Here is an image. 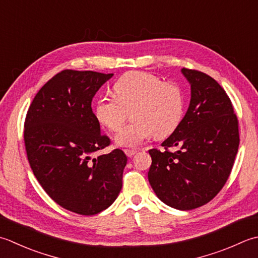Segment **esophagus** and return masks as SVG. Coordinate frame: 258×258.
I'll use <instances>...</instances> for the list:
<instances>
[{"label": "esophagus", "instance_id": "34e87169", "mask_svg": "<svg viewBox=\"0 0 258 258\" xmlns=\"http://www.w3.org/2000/svg\"><path fill=\"white\" fill-rule=\"evenodd\" d=\"M124 152H125L126 155L128 156V158H132V156H133L136 152H138V151H136V150H128V149H126V150L124 151Z\"/></svg>", "mask_w": 258, "mask_h": 258}]
</instances>
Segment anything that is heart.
Returning a JSON list of instances; mask_svg holds the SVG:
<instances>
[{
  "instance_id": "1",
  "label": "heart",
  "mask_w": 258,
  "mask_h": 258,
  "mask_svg": "<svg viewBox=\"0 0 258 258\" xmlns=\"http://www.w3.org/2000/svg\"><path fill=\"white\" fill-rule=\"evenodd\" d=\"M114 97L102 96L95 106L100 125L116 132L132 110V123L116 135L117 145L136 148L154 135L164 139L182 122L184 94L178 84L149 73L132 72L122 76L113 86Z\"/></svg>"
}]
</instances>
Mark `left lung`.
<instances>
[{
	"label": "left lung",
	"instance_id": "8db88e82",
	"mask_svg": "<svg viewBox=\"0 0 258 258\" xmlns=\"http://www.w3.org/2000/svg\"><path fill=\"white\" fill-rule=\"evenodd\" d=\"M181 72L191 85L189 108L162 143L164 150L149 151L152 164L148 176L160 200L175 209L191 210L209 203L227 182L238 151L239 131L225 89L199 70Z\"/></svg>",
	"mask_w": 258,
	"mask_h": 258
}]
</instances>
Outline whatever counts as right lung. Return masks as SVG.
Wrapping results in <instances>:
<instances>
[{
	"label": "right lung",
	"mask_w": 258,
	"mask_h": 258,
	"mask_svg": "<svg viewBox=\"0 0 258 258\" xmlns=\"http://www.w3.org/2000/svg\"><path fill=\"white\" fill-rule=\"evenodd\" d=\"M113 74L66 69L42 86L24 120V145L35 178L54 203L92 216L117 198L127 158L122 150L94 154L110 144L92 109Z\"/></svg>",
	"instance_id": "obj_1"
}]
</instances>
